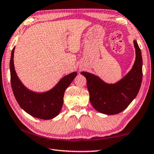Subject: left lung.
Here are the masks:
<instances>
[{
    "label": "left lung",
    "mask_w": 154,
    "mask_h": 154,
    "mask_svg": "<svg viewBox=\"0 0 154 154\" xmlns=\"http://www.w3.org/2000/svg\"><path fill=\"white\" fill-rule=\"evenodd\" d=\"M136 59L133 67L125 77L115 84H107L100 78L87 72L81 74L87 79L89 99L97 111L114 115L127 107L138 94L141 85L143 60L141 51L135 40Z\"/></svg>",
    "instance_id": "8db88e82"
}]
</instances>
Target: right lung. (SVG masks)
<instances>
[{
	"label": "right lung",
	"instance_id": "add662e5",
	"mask_svg": "<svg viewBox=\"0 0 154 154\" xmlns=\"http://www.w3.org/2000/svg\"><path fill=\"white\" fill-rule=\"evenodd\" d=\"M13 48L10 60L11 84L17 103L24 111L30 116L42 120H50L61 112L63 103V96L66 88L77 75L74 72L59 80L52 89L44 93H36L27 88L19 79L15 70Z\"/></svg>",
	"mask_w": 154,
	"mask_h": 154
}]
</instances>
